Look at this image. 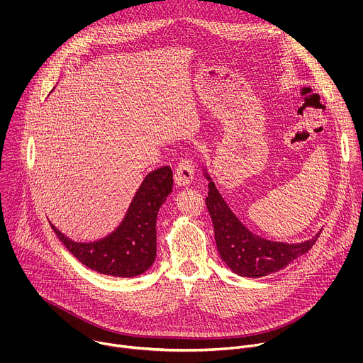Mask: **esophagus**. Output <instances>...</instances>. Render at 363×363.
Returning <instances> with one entry per match:
<instances>
[{
  "instance_id": "esophagus-1",
  "label": "esophagus",
  "mask_w": 363,
  "mask_h": 363,
  "mask_svg": "<svg viewBox=\"0 0 363 363\" xmlns=\"http://www.w3.org/2000/svg\"><path fill=\"white\" fill-rule=\"evenodd\" d=\"M194 175H195V168H194V162L188 158L179 161V164L177 165V169H175V181L178 185L181 186H185V185H189L194 179Z\"/></svg>"
}]
</instances>
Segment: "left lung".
<instances>
[{
  "label": "left lung",
  "instance_id": "left-lung-1",
  "mask_svg": "<svg viewBox=\"0 0 363 363\" xmlns=\"http://www.w3.org/2000/svg\"><path fill=\"white\" fill-rule=\"evenodd\" d=\"M206 208L213 220L216 242L223 262L241 277H263L287 267L293 260L313 247L320 233L297 244L277 242L252 234L231 211L210 175ZM322 231V230H320Z\"/></svg>",
  "mask_w": 363,
  "mask_h": 363
}]
</instances>
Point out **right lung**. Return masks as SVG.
Listing matches in <instances>:
<instances>
[{"label": "right lung", "instance_id": "1", "mask_svg": "<svg viewBox=\"0 0 363 363\" xmlns=\"http://www.w3.org/2000/svg\"><path fill=\"white\" fill-rule=\"evenodd\" d=\"M172 169L162 167L145 177L125 218L109 235L91 242H76L53 224L65 247L86 267L106 276L135 277L145 273L157 257V217L172 192Z\"/></svg>", "mask_w": 363, "mask_h": 363}]
</instances>
